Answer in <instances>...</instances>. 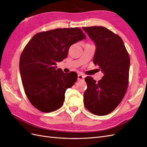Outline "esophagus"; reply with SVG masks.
<instances>
[{
    "instance_id": "obj_1",
    "label": "esophagus",
    "mask_w": 147,
    "mask_h": 147,
    "mask_svg": "<svg viewBox=\"0 0 147 147\" xmlns=\"http://www.w3.org/2000/svg\"><path fill=\"white\" fill-rule=\"evenodd\" d=\"M84 75L82 74H78V81H83L84 80Z\"/></svg>"
}]
</instances>
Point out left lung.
I'll list each match as a JSON object with an SVG mask.
<instances>
[{"label":"left lung","mask_w":147,"mask_h":147,"mask_svg":"<svg viewBox=\"0 0 147 147\" xmlns=\"http://www.w3.org/2000/svg\"><path fill=\"white\" fill-rule=\"evenodd\" d=\"M83 29L96 45L93 63L104 74L98 82L91 77L84 79L87 89L84 105L92 114L103 116L117 108L126 92L129 56L121 38L108 29L102 26Z\"/></svg>","instance_id":"1"}]
</instances>
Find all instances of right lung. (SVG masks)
Segmentation results:
<instances>
[{
	"mask_svg": "<svg viewBox=\"0 0 147 147\" xmlns=\"http://www.w3.org/2000/svg\"><path fill=\"white\" fill-rule=\"evenodd\" d=\"M85 38L80 28H59L36 34L24 47L20 60L22 83L37 109L48 113L63 105L67 89L74 85L78 75L63 72L56 63L66 58L71 45Z\"/></svg>",
	"mask_w": 147,
	"mask_h": 147,
	"instance_id": "right-lung-1",
	"label": "right lung"
}]
</instances>
